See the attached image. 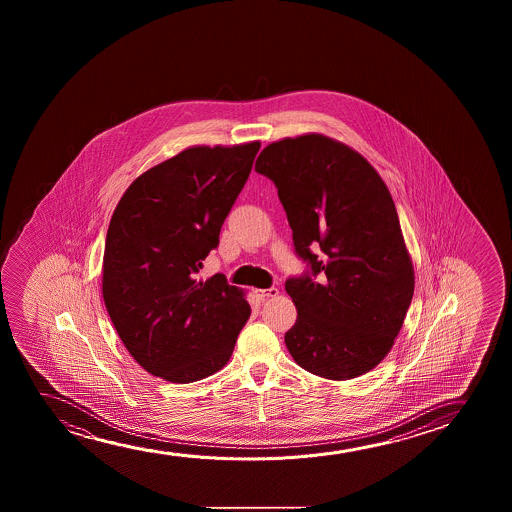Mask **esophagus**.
<instances>
[{"label": "esophagus", "mask_w": 512, "mask_h": 512, "mask_svg": "<svg viewBox=\"0 0 512 512\" xmlns=\"http://www.w3.org/2000/svg\"><path fill=\"white\" fill-rule=\"evenodd\" d=\"M253 294H255V297H257L259 301H266L269 297H276V295L280 294V290L276 287L266 288V290H262V288H255V290H253Z\"/></svg>", "instance_id": "1"}]
</instances>
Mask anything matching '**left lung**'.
<instances>
[{
	"instance_id": "8db88e82",
	"label": "left lung",
	"mask_w": 512,
	"mask_h": 512,
	"mask_svg": "<svg viewBox=\"0 0 512 512\" xmlns=\"http://www.w3.org/2000/svg\"><path fill=\"white\" fill-rule=\"evenodd\" d=\"M255 169L276 185L295 252L311 267L285 283L297 308L285 334L290 355L334 381L372 371L392 350L414 294L386 183L364 155L318 133L269 143Z\"/></svg>"
}]
</instances>
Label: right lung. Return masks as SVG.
Here are the masks:
<instances>
[{"label":"right lung","mask_w":512,"mask_h":512,"mask_svg":"<svg viewBox=\"0 0 512 512\" xmlns=\"http://www.w3.org/2000/svg\"><path fill=\"white\" fill-rule=\"evenodd\" d=\"M260 141L197 145L138 176L113 211L103 299L131 357L157 378L192 383L220 371L250 318L243 288L199 278L252 171Z\"/></svg>","instance_id":"right-lung-1"}]
</instances>
